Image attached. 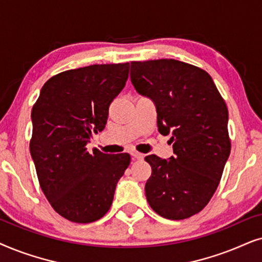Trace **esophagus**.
<instances>
[{
	"instance_id": "34e87169",
	"label": "esophagus",
	"mask_w": 262,
	"mask_h": 262,
	"mask_svg": "<svg viewBox=\"0 0 262 262\" xmlns=\"http://www.w3.org/2000/svg\"><path fill=\"white\" fill-rule=\"evenodd\" d=\"M132 157H133L134 160H139V159L144 158V155H141V153H139V152H133L132 153Z\"/></svg>"
}]
</instances>
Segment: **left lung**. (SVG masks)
I'll return each instance as SVG.
<instances>
[{"mask_svg": "<svg viewBox=\"0 0 262 262\" xmlns=\"http://www.w3.org/2000/svg\"><path fill=\"white\" fill-rule=\"evenodd\" d=\"M135 90L156 104L160 134L171 133L175 156L145 157L152 210L172 221L189 218L210 202L231 151L229 113L211 75L172 58L130 62Z\"/></svg>", "mask_w": 262, "mask_h": 262, "instance_id": "obj_1", "label": "left lung"}]
</instances>
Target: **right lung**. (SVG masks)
<instances>
[{
	"instance_id": "1",
	"label": "right lung",
	"mask_w": 262,
	"mask_h": 262,
	"mask_svg": "<svg viewBox=\"0 0 262 262\" xmlns=\"http://www.w3.org/2000/svg\"><path fill=\"white\" fill-rule=\"evenodd\" d=\"M129 63L92 64L48 80L32 107L30 152L48 201L62 217L87 224L105 215L128 153H90L86 144L106 124L109 106L123 90Z\"/></svg>"
}]
</instances>
